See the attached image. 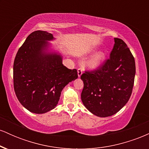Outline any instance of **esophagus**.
I'll return each mask as SVG.
<instances>
[{
  "instance_id": "esophagus-1",
  "label": "esophagus",
  "mask_w": 149,
  "mask_h": 149,
  "mask_svg": "<svg viewBox=\"0 0 149 149\" xmlns=\"http://www.w3.org/2000/svg\"><path fill=\"white\" fill-rule=\"evenodd\" d=\"M82 73H83V69H81V68H79V69H78V77H80V76L82 75Z\"/></svg>"
}]
</instances>
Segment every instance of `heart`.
<instances>
[{
	"mask_svg": "<svg viewBox=\"0 0 149 149\" xmlns=\"http://www.w3.org/2000/svg\"><path fill=\"white\" fill-rule=\"evenodd\" d=\"M105 57L106 55L104 52H100L97 53L95 55L92 56L90 60L88 61V66L91 69H96L98 66H100L101 64L104 61Z\"/></svg>",
	"mask_w": 149,
	"mask_h": 149,
	"instance_id": "heart-1",
	"label": "heart"
}]
</instances>
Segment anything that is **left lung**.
I'll return each instance as SVG.
<instances>
[{
	"mask_svg": "<svg viewBox=\"0 0 149 149\" xmlns=\"http://www.w3.org/2000/svg\"><path fill=\"white\" fill-rule=\"evenodd\" d=\"M110 57L93 71H85L80 78L84 87L81 100L87 109L99 117L118 112L127 104L134 82L135 61L127 45L115 38Z\"/></svg>",
	"mask_w": 149,
	"mask_h": 149,
	"instance_id": "1",
	"label": "left lung"
}]
</instances>
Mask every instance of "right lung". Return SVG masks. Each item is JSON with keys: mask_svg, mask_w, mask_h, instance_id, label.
Returning a JSON list of instances; mask_svg holds the SVG:
<instances>
[{"mask_svg": "<svg viewBox=\"0 0 149 149\" xmlns=\"http://www.w3.org/2000/svg\"><path fill=\"white\" fill-rule=\"evenodd\" d=\"M52 33L36 31L19 49L13 65V83L16 96L24 107L34 113L54 109L61 90L78 78L76 69L62 64V57L47 53Z\"/></svg>", "mask_w": 149, "mask_h": 149, "instance_id": "obj_1", "label": "right lung"}]
</instances>
